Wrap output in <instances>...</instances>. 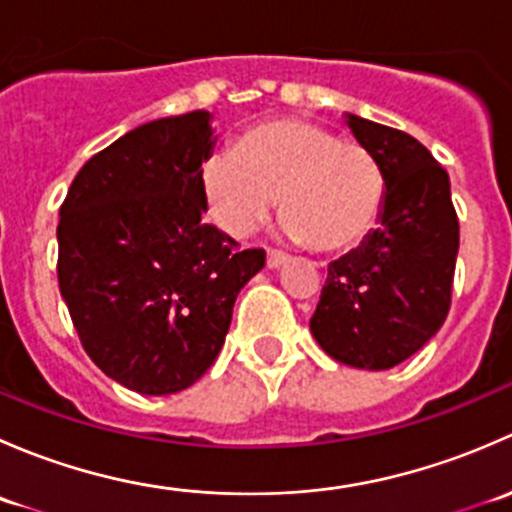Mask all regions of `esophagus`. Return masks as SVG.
<instances>
[{
	"instance_id": "esophagus-1",
	"label": "esophagus",
	"mask_w": 512,
	"mask_h": 512,
	"mask_svg": "<svg viewBox=\"0 0 512 512\" xmlns=\"http://www.w3.org/2000/svg\"><path fill=\"white\" fill-rule=\"evenodd\" d=\"M287 260H289V257L285 255V252H280V250L267 252V267H270V270H277V267L285 265Z\"/></svg>"
}]
</instances>
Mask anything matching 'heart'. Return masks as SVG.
<instances>
[{"instance_id": "b5f03b06", "label": "heart", "mask_w": 512, "mask_h": 512, "mask_svg": "<svg viewBox=\"0 0 512 512\" xmlns=\"http://www.w3.org/2000/svg\"><path fill=\"white\" fill-rule=\"evenodd\" d=\"M200 188L210 218L247 237L275 210L292 242L317 252H352L374 235L386 205V173L361 143L302 118L257 126L235 151L203 163Z\"/></svg>"}]
</instances>
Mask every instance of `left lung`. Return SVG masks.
I'll use <instances>...</instances> for the list:
<instances>
[{
  "label": "left lung",
  "instance_id": "8db88e82",
  "mask_svg": "<svg viewBox=\"0 0 512 512\" xmlns=\"http://www.w3.org/2000/svg\"><path fill=\"white\" fill-rule=\"evenodd\" d=\"M386 173L379 227L329 265L314 339L332 359L381 371L416 354L446 322L458 255L451 180L414 136L347 113Z\"/></svg>",
  "mask_w": 512,
  "mask_h": 512
}]
</instances>
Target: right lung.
<instances>
[{
	"label": "right lung",
	"instance_id": "1",
	"mask_svg": "<svg viewBox=\"0 0 512 512\" xmlns=\"http://www.w3.org/2000/svg\"><path fill=\"white\" fill-rule=\"evenodd\" d=\"M208 111L158 118L96 153L61 205L59 289L86 354L148 396L193 386L218 359L265 250L205 225Z\"/></svg>",
	"mask_w": 512,
	"mask_h": 512
}]
</instances>
